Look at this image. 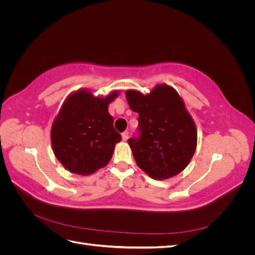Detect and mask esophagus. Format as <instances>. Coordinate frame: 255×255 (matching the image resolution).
Here are the masks:
<instances>
[{"mask_svg":"<svg viewBox=\"0 0 255 255\" xmlns=\"http://www.w3.org/2000/svg\"><path fill=\"white\" fill-rule=\"evenodd\" d=\"M121 136H122V140L127 141L128 139V132H123Z\"/></svg>","mask_w":255,"mask_h":255,"instance_id":"obj_1","label":"esophagus"}]
</instances>
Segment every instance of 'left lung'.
<instances>
[{"instance_id":"obj_1","label":"left lung","mask_w":255,"mask_h":255,"mask_svg":"<svg viewBox=\"0 0 255 255\" xmlns=\"http://www.w3.org/2000/svg\"><path fill=\"white\" fill-rule=\"evenodd\" d=\"M126 96L139 116L140 136L128 139L137 166L155 180L182 172L196 151L197 128L177 91L159 84L148 95L128 89Z\"/></svg>"}]
</instances>
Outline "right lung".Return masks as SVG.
Here are the masks:
<instances>
[{
    "label": "right lung",
    "instance_id": "add662e5",
    "mask_svg": "<svg viewBox=\"0 0 255 255\" xmlns=\"http://www.w3.org/2000/svg\"><path fill=\"white\" fill-rule=\"evenodd\" d=\"M96 97L87 89H79L65 100L54 119L51 143L63 166L75 174L90 175L111 160L121 135L114 128L109 105L118 97Z\"/></svg>",
    "mask_w": 255,
    "mask_h": 255
}]
</instances>
